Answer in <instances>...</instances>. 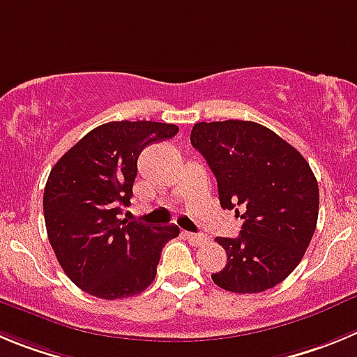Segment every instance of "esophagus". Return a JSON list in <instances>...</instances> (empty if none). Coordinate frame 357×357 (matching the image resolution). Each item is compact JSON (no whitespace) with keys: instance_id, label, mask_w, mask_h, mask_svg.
<instances>
[{"instance_id":"obj_1","label":"esophagus","mask_w":357,"mask_h":357,"mask_svg":"<svg viewBox=\"0 0 357 357\" xmlns=\"http://www.w3.org/2000/svg\"><path fill=\"white\" fill-rule=\"evenodd\" d=\"M185 236L188 238V242L192 243V245L199 247L202 245V243L208 242V236L206 234H199V233H185Z\"/></svg>"}]
</instances>
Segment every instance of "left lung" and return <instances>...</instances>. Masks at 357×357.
<instances>
[{"instance_id": "8db88e82", "label": "left lung", "mask_w": 357, "mask_h": 357, "mask_svg": "<svg viewBox=\"0 0 357 357\" xmlns=\"http://www.w3.org/2000/svg\"><path fill=\"white\" fill-rule=\"evenodd\" d=\"M190 142L217 178L220 206L243 218L236 238H217L227 263L211 279L234 294L274 288L301 263L317 227L319 183L310 163L250 121L197 123Z\"/></svg>"}]
</instances>
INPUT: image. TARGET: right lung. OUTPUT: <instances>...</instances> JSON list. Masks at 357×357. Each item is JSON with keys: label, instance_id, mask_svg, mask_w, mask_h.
I'll return each mask as SVG.
<instances>
[{"label": "right lung", "instance_id": "right-lung-1", "mask_svg": "<svg viewBox=\"0 0 357 357\" xmlns=\"http://www.w3.org/2000/svg\"><path fill=\"white\" fill-rule=\"evenodd\" d=\"M176 124L114 121L83 137L54 163L44 188L47 238L69 279L107 301L139 295L155 281L162 249L178 226L126 222L137 160L149 144L172 139Z\"/></svg>", "mask_w": 357, "mask_h": 357}]
</instances>
